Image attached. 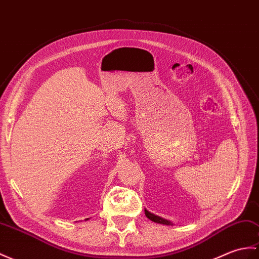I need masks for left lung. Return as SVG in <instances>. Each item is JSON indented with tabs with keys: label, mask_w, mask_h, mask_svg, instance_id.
<instances>
[{
	"label": "left lung",
	"mask_w": 259,
	"mask_h": 259,
	"mask_svg": "<svg viewBox=\"0 0 259 259\" xmlns=\"http://www.w3.org/2000/svg\"><path fill=\"white\" fill-rule=\"evenodd\" d=\"M144 214H146V216L149 220H151L152 222H154V223H159V224H163V225H173L172 222L167 221L165 219H162L158 215H154L151 212H149L148 209H146V208H144Z\"/></svg>",
	"instance_id": "1"
}]
</instances>
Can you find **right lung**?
<instances>
[{
  "label": "right lung",
  "instance_id": "1",
  "mask_svg": "<svg viewBox=\"0 0 259 259\" xmlns=\"http://www.w3.org/2000/svg\"><path fill=\"white\" fill-rule=\"evenodd\" d=\"M87 220H88V219H86V221H87Z\"/></svg>",
  "mask_w": 259,
  "mask_h": 259
}]
</instances>
